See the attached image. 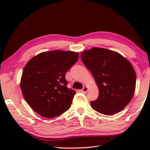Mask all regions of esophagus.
Masks as SVG:
<instances>
[{
    "label": "esophagus",
    "instance_id": "obj_1",
    "mask_svg": "<svg viewBox=\"0 0 150 150\" xmlns=\"http://www.w3.org/2000/svg\"><path fill=\"white\" fill-rule=\"evenodd\" d=\"M87 91H88V87H86V86H84L81 90L82 93H87Z\"/></svg>",
    "mask_w": 150,
    "mask_h": 150
}]
</instances>
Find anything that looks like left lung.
<instances>
[{
  "label": "left lung",
  "instance_id": "8db88e82",
  "mask_svg": "<svg viewBox=\"0 0 150 150\" xmlns=\"http://www.w3.org/2000/svg\"><path fill=\"white\" fill-rule=\"evenodd\" d=\"M81 60L98 88V98L90 102L92 108L107 115L120 112L135 92L136 75L131 64L119 53L99 47L85 50Z\"/></svg>",
  "mask_w": 150,
  "mask_h": 150
}]
</instances>
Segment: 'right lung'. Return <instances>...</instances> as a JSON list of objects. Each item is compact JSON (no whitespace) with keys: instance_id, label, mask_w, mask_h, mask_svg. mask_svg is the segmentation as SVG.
<instances>
[{"instance_id":"add662e5","label":"right lung","mask_w":150,"mask_h":150,"mask_svg":"<svg viewBox=\"0 0 150 150\" xmlns=\"http://www.w3.org/2000/svg\"><path fill=\"white\" fill-rule=\"evenodd\" d=\"M79 53L54 50L33 57L22 72L21 88L27 103L40 116L53 118L71 106L75 91L67 87L66 73Z\"/></svg>"}]
</instances>
